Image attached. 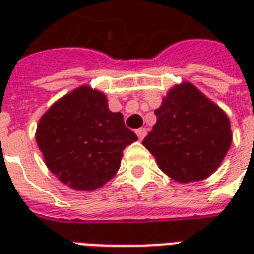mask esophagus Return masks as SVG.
Segmentation results:
<instances>
[{"mask_svg": "<svg viewBox=\"0 0 254 254\" xmlns=\"http://www.w3.org/2000/svg\"><path fill=\"white\" fill-rule=\"evenodd\" d=\"M136 134H137V137L140 138V140H143V138L145 137V134H147V129H145V127H140V129L136 130Z\"/></svg>", "mask_w": 254, "mask_h": 254, "instance_id": "1", "label": "esophagus"}]
</instances>
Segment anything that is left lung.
<instances>
[{
    "mask_svg": "<svg viewBox=\"0 0 254 254\" xmlns=\"http://www.w3.org/2000/svg\"><path fill=\"white\" fill-rule=\"evenodd\" d=\"M156 124L143 140L159 169L182 184L218 169L233 140L229 117L190 83L169 91L155 110Z\"/></svg>",
    "mask_w": 254,
    "mask_h": 254,
    "instance_id": "8db88e82",
    "label": "left lung"
}]
</instances>
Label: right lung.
Masks as SVG:
<instances>
[{
    "instance_id": "1",
    "label": "right lung",
    "mask_w": 254,
    "mask_h": 254,
    "mask_svg": "<svg viewBox=\"0 0 254 254\" xmlns=\"http://www.w3.org/2000/svg\"><path fill=\"white\" fill-rule=\"evenodd\" d=\"M137 140L100 91L81 85L42 116L36 143L54 176L77 190H94L120 169L122 151Z\"/></svg>"
}]
</instances>
